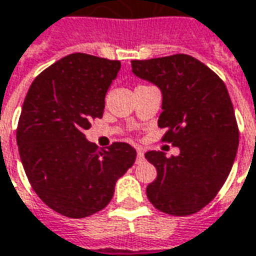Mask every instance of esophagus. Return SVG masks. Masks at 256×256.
Returning a JSON list of instances; mask_svg holds the SVG:
<instances>
[{
    "mask_svg": "<svg viewBox=\"0 0 256 256\" xmlns=\"http://www.w3.org/2000/svg\"><path fill=\"white\" fill-rule=\"evenodd\" d=\"M144 160V150L140 148H136V162L140 164Z\"/></svg>",
    "mask_w": 256,
    "mask_h": 256,
    "instance_id": "obj_1",
    "label": "esophagus"
}]
</instances>
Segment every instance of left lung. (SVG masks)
Listing matches in <instances>:
<instances>
[{"label": "left lung", "instance_id": "obj_1", "mask_svg": "<svg viewBox=\"0 0 256 256\" xmlns=\"http://www.w3.org/2000/svg\"><path fill=\"white\" fill-rule=\"evenodd\" d=\"M131 66L135 76L160 88L162 140L180 149L170 158L160 150L145 154L158 170L146 196L159 212L194 214L217 196L236 159L240 132L227 87L212 68L183 53L132 60Z\"/></svg>", "mask_w": 256, "mask_h": 256}]
</instances>
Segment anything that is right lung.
<instances>
[{
    "label": "right lung",
    "instance_id": "obj_1",
    "mask_svg": "<svg viewBox=\"0 0 256 256\" xmlns=\"http://www.w3.org/2000/svg\"><path fill=\"white\" fill-rule=\"evenodd\" d=\"M120 60L72 53L44 68L29 87L16 142L29 183L48 207L68 218L98 212L114 196L116 180L136 159L125 142L108 149L86 140L101 118Z\"/></svg>",
    "mask_w": 256,
    "mask_h": 256
}]
</instances>
